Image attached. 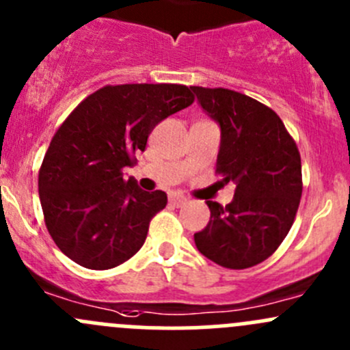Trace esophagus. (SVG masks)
Returning <instances> with one entry per match:
<instances>
[{
	"mask_svg": "<svg viewBox=\"0 0 350 350\" xmlns=\"http://www.w3.org/2000/svg\"><path fill=\"white\" fill-rule=\"evenodd\" d=\"M169 203L174 204V206H185V204L188 203V198L183 195H172L169 196Z\"/></svg>",
	"mask_w": 350,
	"mask_h": 350,
	"instance_id": "esophagus-1",
	"label": "esophagus"
}]
</instances>
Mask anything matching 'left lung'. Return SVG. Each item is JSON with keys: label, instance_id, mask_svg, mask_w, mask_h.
<instances>
[{"label": "left lung", "instance_id": "left-lung-1", "mask_svg": "<svg viewBox=\"0 0 350 350\" xmlns=\"http://www.w3.org/2000/svg\"><path fill=\"white\" fill-rule=\"evenodd\" d=\"M220 126L217 174L234 183V200L206 201L210 221L195 234L201 254L218 266L245 269L273 256L288 235L301 198V159L284 123L259 101L224 88L191 86Z\"/></svg>", "mask_w": 350, "mask_h": 350}]
</instances>
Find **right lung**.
Wrapping results in <instances>:
<instances>
[{"mask_svg": "<svg viewBox=\"0 0 350 350\" xmlns=\"http://www.w3.org/2000/svg\"><path fill=\"white\" fill-rule=\"evenodd\" d=\"M193 101L181 84H120L67 116L42 162L38 195L49 234L70 260L103 271L139 252L167 195L140 189L123 167L146 150L157 123Z\"/></svg>", "mask_w": 350, "mask_h": 350, "instance_id": "1", "label": "right lung"}]
</instances>
